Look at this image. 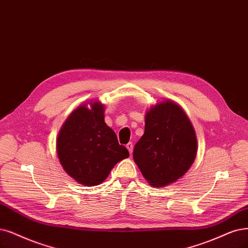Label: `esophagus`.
Instances as JSON below:
<instances>
[{
	"label": "esophagus",
	"mask_w": 248,
	"mask_h": 248,
	"mask_svg": "<svg viewBox=\"0 0 248 248\" xmlns=\"http://www.w3.org/2000/svg\"><path fill=\"white\" fill-rule=\"evenodd\" d=\"M125 147H126V149H127V150H129L130 154H132V153H133V148H134V146H133V143H132V142L127 143V144L125 145Z\"/></svg>",
	"instance_id": "obj_1"
}]
</instances>
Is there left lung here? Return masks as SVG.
<instances>
[{
    "label": "left lung",
    "instance_id": "left-lung-1",
    "mask_svg": "<svg viewBox=\"0 0 248 248\" xmlns=\"http://www.w3.org/2000/svg\"><path fill=\"white\" fill-rule=\"evenodd\" d=\"M197 154L193 124L175 101L166 99L145 114V132L133 157L143 177L153 187H166L189 170Z\"/></svg>",
    "mask_w": 248,
    "mask_h": 248
}]
</instances>
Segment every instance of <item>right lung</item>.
Instances as JSON below:
<instances>
[{
    "label": "right lung",
    "mask_w": 248,
    "mask_h": 248,
    "mask_svg": "<svg viewBox=\"0 0 248 248\" xmlns=\"http://www.w3.org/2000/svg\"><path fill=\"white\" fill-rule=\"evenodd\" d=\"M105 105L100 101L80 104L58 133L56 151L63 170L78 183L97 186L121 160L130 156L104 122Z\"/></svg>",
    "instance_id": "add662e5"
}]
</instances>
